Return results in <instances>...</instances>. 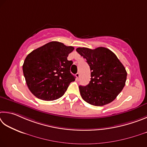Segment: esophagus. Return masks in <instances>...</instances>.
<instances>
[{
    "label": "esophagus",
    "instance_id": "esophagus-1",
    "mask_svg": "<svg viewBox=\"0 0 147 147\" xmlns=\"http://www.w3.org/2000/svg\"><path fill=\"white\" fill-rule=\"evenodd\" d=\"M76 76L77 79H78V78H79V77H80V74H79V73H77V74H76Z\"/></svg>",
    "mask_w": 147,
    "mask_h": 147
}]
</instances>
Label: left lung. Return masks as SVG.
<instances>
[{
	"label": "left lung",
	"instance_id": "obj_1",
	"mask_svg": "<svg viewBox=\"0 0 147 147\" xmlns=\"http://www.w3.org/2000/svg\"><path fill=\"white\" fill-rule=\"evenodd\" d=\"M76 51L86 59L91 71L89 84L79 87L82 98L97 107L112 102L125 85L127 73L124 66L106 48H78Z\"/></svg>",
	"mask_w": 147,
	"mask_h": 147
}]
</instances>
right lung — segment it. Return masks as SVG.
I'll list each match as a JSON object with an SVG mask.
<instances>
[{"instance_id":"add662e5","label":"right lung","mask_w":147,"mask_h":147,"mask_svg":"<svg viewBox=\"0 0 147 147\" xmlns=\"http://www.w3.org/2000/svg\"><path fill=\"white\" fill-rule=\"evenodd\" d=\"M74 50L52 41L28 54L22 70L28 88L35 97L53 101L63 96L76 79L69 71L73 62L67 59Z\"/></svg>"}]
</instances>
